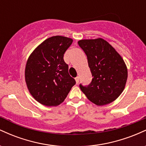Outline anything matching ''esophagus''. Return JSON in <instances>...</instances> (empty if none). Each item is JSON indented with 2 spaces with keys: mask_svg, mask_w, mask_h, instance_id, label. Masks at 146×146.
<instances>
[{
  "mask_svg": "<svg viewBox=\"0 0 146 146\" xmlns=\"http://www.w3.org/2000/svg\"><path fill=\"white\" fill-rule=\"evenodd\" d=\"M75 81H76V83L78 84L79 81H80V78H79V77H76V78H75Z\"/></svg>",
  "mask_w": 146,
  "mask_h": 146,
  "instance_id": "1",
  "label": "esophagus"
}]
</instances>
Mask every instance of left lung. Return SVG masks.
<instances>
[{"label": "left lung", "mask_w": 146, "mask_h": 146, "mask_svg": "<svg viewBox=\"0 0 146 146\" xmlns=\"http://www.w3.org/2000/svg\"><path fill=\"white\" fill-rule=\"evenodd\" d=\"M78 44L88 60L92 73L88 86L80 85L87 98L98 106L111 103L124 89L128 70L122 58L109 43L102 38L81 40Z\"/></svg>", "instance_id": "8db88e82"}]
</instances>
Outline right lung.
Listing matches in <instances>:
<instances>
[{
  "mask_svg": "<svg viewBox=\"0 0 146 146\" xmlns=\"http://www.w3.org/2000/svg\"><path fill=\"white\" fill-rule=\"evenodd\" d=\"M72 42L71 38L52 36L38 45L28 58L25 82L29 93L41 104L60 105L75 84L63 58Z\"/></svg>",
  "mask_w": 146,
  "mask_h": 146,
  "instance_id": "right-lung-1",
  "label": "right lung"
}]
</instances>
